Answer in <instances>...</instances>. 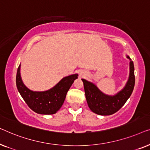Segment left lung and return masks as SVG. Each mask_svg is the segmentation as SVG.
Instances as JSON below:
<instances>
[{"label":"left lung","mask_w":150,"mask_h":150,"mask_svg":"<svg viewBox=\"0 0 150 150\" xmlns=\"http://www.w3.org/2000/svg\"><path fill=\"white\" fill-rule=\"evenodd\" d=\"M126 58L130 60L129 77L125 86L115 95L105 94L94 83L81 79L83 83L86 100L92 112L100 115L113 114L122 108L131 95L135 82L134 68L133 62L130 57L127 55Z\"/></svg>","instance_id":"1"}]
</instances>
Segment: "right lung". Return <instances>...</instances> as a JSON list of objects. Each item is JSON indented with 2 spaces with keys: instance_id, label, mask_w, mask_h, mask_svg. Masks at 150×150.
<instances>
[{
  "instance_id": "add662e5",
  "label": "right lung",
  "mask_w": 150,
  "mask_h": 150,
  "mask_svg": "<svg viewBox=\"0 0 150 150\" xmlns=\"http://www.w3.org/2000/svg\"><path fill=\"white\" fill-rule=\"evenodd\" d=\"M20 64L16 75V86L18 92L28 106L39 114H54L64 103L67 92L72 86L78 74L63 77L56 86L46 91H33L23 83L20 75Z\"/></svg>"
}]
</instances>
